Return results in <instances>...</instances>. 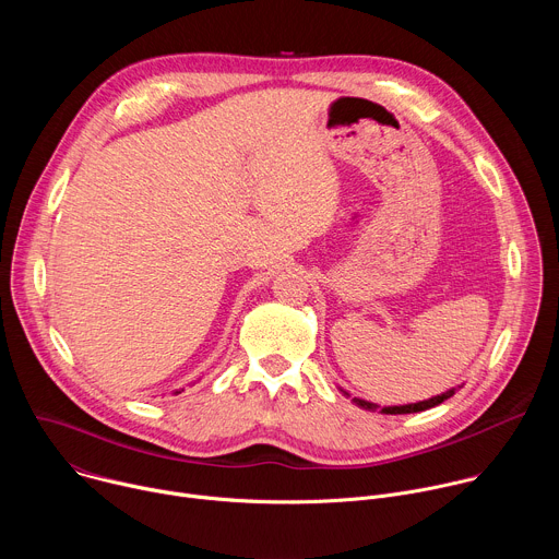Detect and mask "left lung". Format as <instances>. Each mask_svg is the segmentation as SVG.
Listing matches in <instances>:
<instances>
[{
  "instance_id": "1",
  "label": "left lung",
  "mask_w": 559,
  "mask_h": 559,
  "mask_svg": "<svg viewBox=\"0 0 559 559\" xmlns=\"http://www.w3.org/2000/svg\"><path fill=\"white\" fill-rule=\"evenodd\" d=\"M462 386V384H460ZM457 386V389H460ZM455 386L453 389H449V391H444V393H440V395H433V397H429V401H423V403H412V405H393V407H380V405H376V403H367V401H362V397H352V401L360 407V409H367V412H378L380 409V414H391V416H395V414H418V412H425V409H431V407H438L440 403H444L447 397H451L455 391H457ZM345 395H349L345 389H341Z\"/></svg>"
}]
</instances>
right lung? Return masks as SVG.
<instances>
[{
    "instance_id": "1",
    "label": "right lung",
    "mask_w": 559,
    "mask_h": 559,
    "mask_svg": "<svg viewBox=\"0 0 559 559\" xmlns=\"http://www.w3.org/2000/svg\"><path fill=\"white\" fill-rule=\"evenodd\" d=\"M175 393H181V391H175Z\"/></svg>"
}]
</instances>
